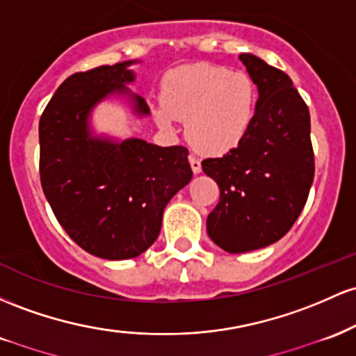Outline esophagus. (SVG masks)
I'll return each instance as SVG.
<instances>
[{
    "label": "esophagus",
    "mask_w": 356,
    "mask_h": 356,
    "mask_svg": "<svg viewBox=\"0 0 356 356\" xmlns=\"http://www.w3.org/2000/svg\"><path fill=\"white\" fill-rule=\"evenodd\" d=\"M190 165H191V170H193L195 175H200L202 173V163H200V159L197 156H193V154H190Z\"/></svg>",
    "instance_id": "esophagus-1"
}]
</instances>
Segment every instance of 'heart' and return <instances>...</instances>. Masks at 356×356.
<instances>
[{
  "label": "heart",
  "mask_w": 356,
  "mask_h": 356,
  "mask_svg": "<svg viewBox=\"0 0 356 356\" xmlns=\"http://www.w3.org/2000/svg\"><path fill=\"white\" fill-rule=\"evenodd\" d=\"M257 89L249 74L215 63L171 72L163 82L158 124L171 129L186 121V136L207 154H225L243 141L254 122Z\"/></svg>",
  "instance_id": "obj_1"
}]
</instances>
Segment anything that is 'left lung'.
Here are the masks:
<instances>
[{
    "label": "left lung",
    "instance_id": "obj_1",
    "mask_svg": "<svg viewBox=\"0 0 356 356\" xmlns=\"http://www.w3.org/2000/svg\"><path fill=\"white\" fill-rule=\"evenodd\" d=\"M238 58L257 86L254 122L237 147L202 161L203 173L220 188L207 232L230 254L284 237L305 209L314 178L309 111L293 81L252 54Z\"/></svg>",
    "mask_w": 356,
    "mask_h": 356
}]
</instances>
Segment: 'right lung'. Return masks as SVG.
Wrapping results in <instances>:
<instances>
[{
    "instance_id": "add662e5",
    "label": "right lung",
    "mask_w": 356,
    "mask_h": 356,
    "mask_svg": "<svg viewBox=\"0 0 356 356\" xmlns=\"http://www.w3.org/2000/svg\"><path fill=\"white\" fill-rule=\"evenodd\" d=\"M139 60L70 75L40 118V179L60 225L95 257L124 261L153 245L168 202L190 183L188 149L97 134L92 113L111 97L149 115L129 89Z\"/></svg>"
}]
</instances>
